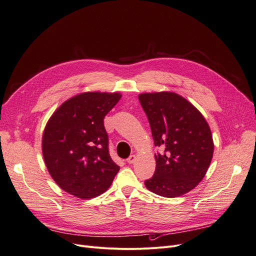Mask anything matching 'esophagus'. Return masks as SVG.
<instances>
[{"label": "esophagus", "instance_id": "1", "mask_svg": "<svg viewBox=\"0 0 256 256\" xmlns=\"http://www.w3.org/2000/svg\"><path fill=\"white\" fill-rule=\"evenodd\" d=\"M135 160H136V156H135V154H130V156L126 158V162H128V164H132L134 162H135Z\"/></svg>", "mask_w": 256, "mask_h": 256}]
</instances>
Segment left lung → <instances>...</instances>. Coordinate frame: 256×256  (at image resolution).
Instances as JSON below:
<instances>
[{
    "mask_svg": "<svg viewBox=\"0 0 256 256\" xmlns=\"http://www.w3.org/2000/svg\"><path fill=\"white\" fill-rule=\"evenodd\" d=\"M139 100L148 118L154 145V176L144 182L156 195L174 198L202 180L214 154V141L206 118L184 98L170 91L141 93Z\"/></svg>",
    "mask_w": 256,
    "mask_h": 256,
    "instance_id": "left-lung-1",
    "label": "left lung"
}]
</instances>
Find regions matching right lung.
Returning <instances> with one entry per match:
<instances>
[{
    "mask_svg": "<svg viewBox=\"0 0 256 256\" xmlns=\"http://www.w3.org/2000/svg\"><path fill=\"white\" fill-rule=\"evenodd\" d=\"M121 98L118 92H83L64 102L48 119L42 154L52 178L80 199L94 198L111 186L119 166L108 147L104 118Z\"/></svg>",
    "mask_w": 256,
    "mask_h": 256,
    "instance_id": "obj_1",
    "label": "right lung"
}]
</instances>
